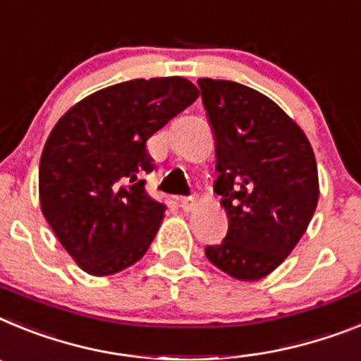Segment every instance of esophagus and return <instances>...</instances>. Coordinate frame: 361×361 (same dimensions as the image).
Segmentation results:
<instances>
[{
  "label": "esophagus",
  "instance_id": "1",
  "mask_svg": "<svg viewBox=\"0 0 361 361\" xmlns=\"http://www.w3.org/2000/svg\"><path fill=\"white\" fill-rule=\"evenodd\" d=\"M180 207L183 209L185 212L194 211V207H196V198H181L180 200Z\"/></svg>",
  "mask_w": 361,
  "mask_h": 361
}]
</instances>
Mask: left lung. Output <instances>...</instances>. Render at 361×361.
Wrapping results in <instances>:
<instances>
[{"instance_id":"8db88e82","label":"left lung","mask_w":361,"mask_h":361,"mask_svg":"<svg viewBox=\"0 0 361 361\" xmlns=\"http://www.w3.org/2000/svg\"><path fill=\"white\" fill-rule=\"evenodd\" d=\"M216 143L214 190L228 233L205 249L209 262L241 281L271 274L293 252L319 198L305 133L271 98L236 81L200 78Z\"/></svg>"}]
</instances>
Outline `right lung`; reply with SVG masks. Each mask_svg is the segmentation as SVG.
<instances>
[{
  "label": "right lung",
  "mask_w": 361,
  "mask_h": 361,
  "mask_svg": "<svg viewBox=\"0 0 361 361\" xmlns=\"http://www.w3.org/2000/svg\"><path fill=\"white\" fill-rule=\"evenodd\" d=\"M198 96L181 76L123 81L78 102L50 130L39 207L78 267L109 276L143 258L165 216L143 189L145 143Z\"/></svg>",
  "instance_id": "1"
}]
</instances>
